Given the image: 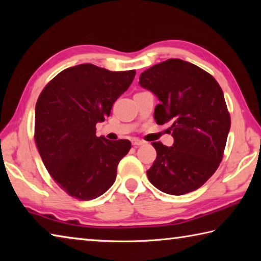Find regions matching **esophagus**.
Instances as JSON below:
<instances>
[{
	"label": "esophagus",
	"instance_id": "1",
	"mask_svg": "<svg viewBox=\"0 0 261 261\" xmlns=\"http://www.w3.org/2000/svg\"><path fill=\"white\" fill-rule=\"evenodd\" d=\"M144 144H145L144 141L138 140V139H135V140H132V145H134L135 147H137V146H141V145H144Z\"/></svg>",
	"mask_w": 261,
	"mask_h": 261
}]
</instances>
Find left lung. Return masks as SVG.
Wrapping results in <instances>:
<instances>
[{
  "mask_svg": "<svg viewBox=\"0 0 261 261\" xmlns=\"http://www.w3.org/2000/svg\"><path fill=\"white\" fill-rule=\"evenodd\" d=\"M139 85L156 95L154 118L171 125L174 138L170 147L152 143L156 159L147 170L149 182L174 196L199 189L218 169L230 130L218 82L197 65L170 59L141 73Z\"/></svg>",
  "mask_w": 261,
  "mask_h": 261,
  "instance_id": "8db88e82",
  "label": "left lung"
}]
</instances>
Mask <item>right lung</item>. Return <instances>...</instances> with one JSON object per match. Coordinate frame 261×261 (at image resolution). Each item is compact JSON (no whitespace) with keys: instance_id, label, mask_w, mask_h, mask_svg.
Instances as JSON below:
<instances>
[{"instance_id":"obj_1","label":"right lung","mask_w":261,"mask_h":261,"mask_svg":"<svg viewBox=\"0 0 261 261\" xmlns=\"http://www.w3.org/2000/svg\"><path fill=\"white\" fill-rule=\"evenodd\" d=\"M136 71H109L85 63L47 84L35 105L34 139L43 165L59 187L79 200L100 197L114 184L117 166L131 148L126 139L96 137Z\"/></svg>"}]
</instances>
